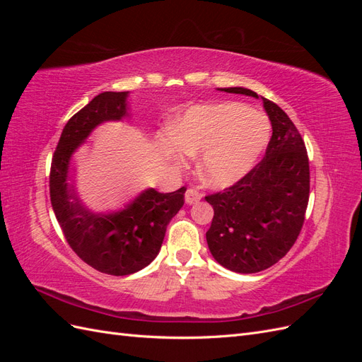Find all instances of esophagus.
I'll use <instances>...</instances> for the list:
<instances>
[{"instance_id": "obj_1", "label": "esophagus", "mask_w": 362, "mask_h": 362, "mask_svg": "<svg viewBox=\"0 0 362 362\" xmlns=\"http://www.w3.org/2000/svg\"><path fill=\"white\" fill-rule=\"evenodd\" d=\"M201 198H202V193L196 189H189L185 192V202L187 204H196L198 201H201Z\"/></svg>"}]
</instances>
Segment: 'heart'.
Returning a JSON list of instances; mask_svg holds the SVG:
<instances>
[{
  "instance_id": "obj_1",
  "label": "heart",
  "mask_w": 362,
  "mask_h": 362,
  "mask_svg": "<svg viewBox=\"0 0 362 362\" xmlns=\"http://www.w3.org/2000/svg\"><path fill=\"white\" fill-rule=\"evenodd\" d=\"M270 131L267 116L243 104L196 105L178 120L168 141V156L180 166L187 156H199L202 181L225 189L255 168L269 145Z\"/></svg>"
}]
</instances>
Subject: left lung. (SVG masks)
Here are the masks:
<instances>
[{
    "instance_id": "1",
    "label": "left lung",
    "mask_w": 362,
    "mask_h": 362,
    "mask_svg": "<svg viewBox=\"0 0 362 362\" xmlns=\"http://www.w3.org/2000/svg\"><path fill=\"white\" fill-rule=\"evenodd\" d=\"M258 98L245 87L221 89ZM272 124L266 156L243 180L205 196L214 216L206 243L218 264L237 273L266 270L298 240L310 199V163L302 136L279 105L262 98Z\"/></svg>"
}]
</instances>
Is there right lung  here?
Here are the masks:
<instances>
[{
    "mask_svg": "<svg viewBox=\"0 0 362 362\" xmlns=\"http://www.w3.org/2000/svg\"><path fill=\"white\" fill-rule=\"evenodd\" d=\"M127 96L128 92H104L75 113L62 131L49 173L51 205L66 242L86 264L113 276L131 275L154 261L185 193V187L172 193L148 189L124 210L95 214L68 182L75 149L100 124L128 115Z\"/></svg>",
    "mask_w": 362,
    "mask_h": 362,
    "instance_id": "1",
    "label": "right lung"
}]
</instances>
